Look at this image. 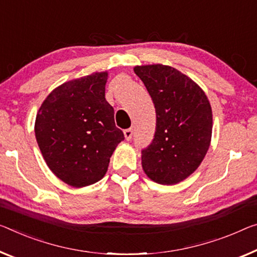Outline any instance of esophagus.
<instances>
[{
  "label": "esophagus",
  "instance_id": "34e87169",
  "mask_svg": "<svg viewBox=\"0 0 257 257\" xmlns=\"http://www.w3.org/2000/svg\"><path fill=\"white\" fill-rule=\"evenodd\" d=\"M124 136L126 140H131L132 136H133V130L132 128H127L124 131Z\"/></svg>",
  "mask_w": 257,
  "mask_h": 257
}]
</instances>
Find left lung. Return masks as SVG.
Here are the masks:
<instances>
[{
	"label": "left lung",
	"instance_id": "1",
	"mask_svg": "<svg viewBox=\"0 0 257 257\" xmlns=\"http://www.w3.org/2000/svg\"><path fill=\"white\" fill-rule=\"evenodd\" d=\"M134 72L156 111L154 139L141 152L142 168L155 183H180L199 168L210 146L212 111L208 97L191 78L171 66L141 65Z\"/></svg>",
	"mask_w": 257,
	"mask_h": 257
}]
</instances>
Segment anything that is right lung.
<instances>
[{
	"instance_id": "obj_1",
	"label": "right lung",
	"mask_w": 257,
	"mask_h": 257,
	"mask_svg": "<svg viewBox=\"0 0 257 257\" xmlns=\"http://www.w3.org/2000/svg\"><path fill=\"white\" fill-rule=\"evenodd\" d=\"M108 72L58 86L39 109L35 138L47 165L65 184L84 187L103 178L113 151L124 140L105 100Z\"/></svg>"
}]
</instances>
